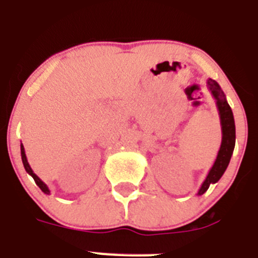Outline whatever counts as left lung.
<instances>
[{"label":"left lung","mask_w":258,"mask_h":258,"mask_svg":"<svg viewBox=\"0 0 258 258\" xmlns=\"http://www.w3.org/2000/svg\"><path fill=\"white\" fill-rule=\"evenodd\" d=\"M207 87L211 94H212V96L215 97L216 105L219 109L222 139L221 146H220V150L215 159V163H213L212 168L210 169L206 180L203 181L201 189L198 190V196L204 194L211 184H216L221 178V176L224 175L227 166H229V162H230V158L234 152V146H235V122H234L233 110H231L230 105L227 103L226 96H225L219 83L216 82L215 80L208 78Z\"/></svg>","instance_id":"obj_1"}]
</instances>
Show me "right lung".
Masks as SVG:
<instances>
[{
    "mask_svg": "<svg viewBox=\"0 0 258 258\" xmlns=\"http://www.w3.org/2000/svg\"><path fill=\"white\" fill-rule=\"evenodd\" d=\"M20 152H22V161H23V164H24L25 171H27V172L29 173V175H31L32 177H33V180L36 181V184L38 185L39 189L42 190V191L45 192V194H50V189H48L47 185H46L45 182H43V181L41 180V178H39L38 176H37L36 173L33 172V169L31 168V166H29V163H28L27 155H25V150H24V146H23V144H22V145H20Z\"/></svg>",
    "mask_w": 258,
    "mask_h": 258,
    "instance_id": "1",
    "label": "right lung"
}]
</instances>
